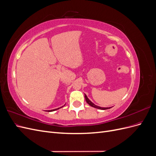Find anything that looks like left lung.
<instances>
[{
    "mask_svg": "<svg viewBox=\"0 0 156 156\" xmlns=\"http://www.w3.org/2000/svg\"><path fill=\"white\" fill-rule=\"evenodd\" d=\"M84 98H85L86 101L87 102L88 104H89L90 105L93 107H95L96 108H99V109H101V110H105V109H108V108H111V107H99V106H97L96 105H94V103L90 100H89V99L87 98V95H85V94H84Z\"/></svg>",
    "mask_w": 156,
    "mask_h": 156,
    "instance_id": "1",
    "label": "left lung"
}]
</instances>
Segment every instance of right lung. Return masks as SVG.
Masks as SVG:
<instances>
[{
  "mask_svg": "<svg viewBox=\"0 0 156 156\" xmlns=\"http://www.w3.org/2000/svg\"><path fill=\"white\" fill-rule=\"evenodd\" d=\"M63 107V106H62ZM58 108H57V109H58ZM56 108H55V109H53V110H51V111H49V112H51V111H56Z\"/></svg>",
  "mask_w": 156,
  "mask_h": 156,
  "instance_id": "obj_1",
  "label": "right lung"
}]
</instances>
